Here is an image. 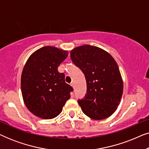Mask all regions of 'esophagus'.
I'll list each match as a JSON object with an SVG mask.
<instances>
[{"instance_id": "34e87169", "label": "esophagus", "mask_w": 149, "mask_h": 149, "mask_svg": "<svg viewBox=\"0 0 149 149\" xmlns=\"http://www.w3.org/2000/svg\"><path fill=\"white\" fill-rule=\"evenodd\" d=\"M70 85H71V86H72V87H73V88H74V83H71V84H70Z\"/></svg>"}]
</instances>
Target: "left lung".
I'll use <instances>...</instances> for the list:
<instances>
[{
    "label": "left lung",
    "instance_id": "8db88e82",
    "mask_svg": "<svg viewBox=\"0 0 149 149\" xmlns=\"http://www.w3.org/2000/svg\"><path fill=\"white\" fill-rule=\"evenodd\" d=\"M75 66L85 74L87 92L78 103L85 115L101 120L115 113L123 94V81L114 58L106 51L89 45L70 52Z\"/></svg>",
    "mask_w": 149,
    "mask_h": 149
}]
</instances>
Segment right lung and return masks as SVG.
<instances>
[{
  "label": "right lung",
  "mask_w": 149,
  "mask_h": 149,
  "mask_svg": "<svg viewBox=\"0 0 149 149\" xmlns=\"http://www.w3.org/2000/svg\"><path fill=\"white\" fill-rule=\"evenodd\" d=\"M68 52L45 46L34 52L26 62L21 77V88L26 107L34 115L45 119L57 117L70 98L73 88L65 82L60 64Z\"/></svg>",
  "instance_id": "right-lung-1"
}]
</instances>
